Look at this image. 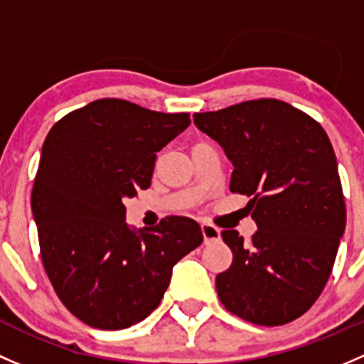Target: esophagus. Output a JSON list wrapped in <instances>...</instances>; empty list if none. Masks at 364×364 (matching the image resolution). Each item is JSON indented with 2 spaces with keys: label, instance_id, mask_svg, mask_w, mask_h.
Returning a JSON list of instances; mask_svg holds the SVG:
<instances>
[{
  "label": "esophagus",
  "instance_id": "obj_1",
  "mask_svg": "<svg viewBox=\"0 0 364 364\" xmlns=\"http://www.w3.org/2000/svg\"><path fill=\"white\" fill-rule=\"evenodd\" d=\"M201 233H203L205 243L215 242V240H219V237H220L219 228H215L213 224H208V223L201 224Z\"/></svg>",
  "mask_w": 364,
  "mask_h": 364
}]
</instances>
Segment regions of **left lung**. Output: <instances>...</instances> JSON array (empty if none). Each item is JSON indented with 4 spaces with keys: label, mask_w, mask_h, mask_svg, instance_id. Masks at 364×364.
Returning a JSON list of instances; mask_svg holds the SVG:
<instances>
[{
    "label": "left lung",
    "mask_w": 364,
    "mask_h": 364,
    "mask_svg": "<svg viewBox=\"0 0 364 364\" xmlns=\"http://www.w3.org/2000/svg\"><path fill=\"white\" fill-rule=\"evenodd\" d=\"M233 163L230 189L249 196L257 231L220 233L233 252L215 277L220 303L259 326H282L317 301L346 230L335 151L316 119L286 101H242L194 114Z\"/></svg>",
    "instance_id": "1"
}]
</instances>
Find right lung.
<instances>
[{"label": "right lung", "instance_id": "add662e5", "mask_svg": "<svg viewBox=\"0 0 364 364\" xmlns=\"http://www.w3.org/2000/svg\"><path fill=\"white\" fill-rule=\"evenodd\" d=\"M191 124L117 98L70 112L48 131L31 193L42 263L63 305L98 329L144 321L171 269L203 242L189 217L134 233L126 198L151 187L157 152Z\"/></svg>", "mask_w": 364, "mask_h": 364}]
</instances>
